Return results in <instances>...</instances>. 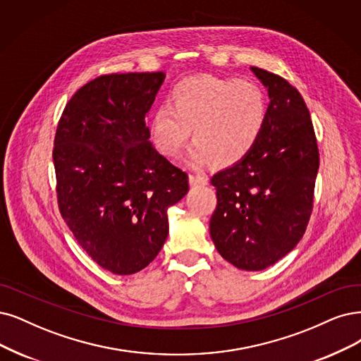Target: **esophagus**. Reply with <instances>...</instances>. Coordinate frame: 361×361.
I'll list each match as a JSON object with an SVG mask.
<instances>
[{"label":"esophagus","mask_w":361,"mask_h":361,"mask_svg":"<svg viewBox=\"0 0 361 361\" xmlns=\"http://www.w3.org/2000/svg\"><path fill=\"white\" fill-rule=\"evenodd\" d=\"M190 184L195 185V188H197V185H207L208 184V178L205 176H202V173H190Z\"/></svg>","instance_id":"34e87169"}]
</instances>
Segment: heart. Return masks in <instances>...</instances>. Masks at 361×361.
<instances>
[{
    "label": "heart",
    "mask_w": 361,
    "mask_h": 361,
    "mask_svg": "<svg viewBox=\"0 0 361 361\" xmlns=\"http://www.w3.org/2000/svg\"><path fill=\"white\" fill-rule=\"evenodd\" d=\"M268 120V99L250 82L214 75L184 78L169 92V105L150 117V137L156 149L180 156L193 130L190 150L195 164H239L259 142Z\"/></svg>",
    "instance_id": "b5f03b06"
}]
</instances>
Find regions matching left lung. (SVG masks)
<instances>
[{
	"label": "left lung",
	"mask_w": 361,
	"mask_h": 361,
	"mask_svg": "<svg viewBox=\"0 0 361 361\" xmlns=\"http://www.w3.org/2000/svg\"><path fill=\"white\" fill-rule=\"evenodd\" d=\"M251 71L268 87V120L252 152L211 178L217 207L209 233L238 269L263 271L288 255L306 231L319 153L299 90L274 73Z\"/></svg>",
	"instance_id": "left-lung-1"
}]
</instances>
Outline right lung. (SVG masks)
<instances>
[{
  "instance_id": "obj_1",
  "label": "right lung",
  "mask_w": 361,
  "mask_h": 361,
  "mask_svg": "<svg viewBox=\"0 0 361 361\" xmlns=\"http://www.w3.org/2000/svg\"><path fill=\"white\" fill-rule=\"evenodd\" d=\"M165 74L99 75L65 105L53 142L61 216L89 257L116 275L144 269L168 236L189 176L150 142L145 116Z\"/></svg>"
}]
</instances>
